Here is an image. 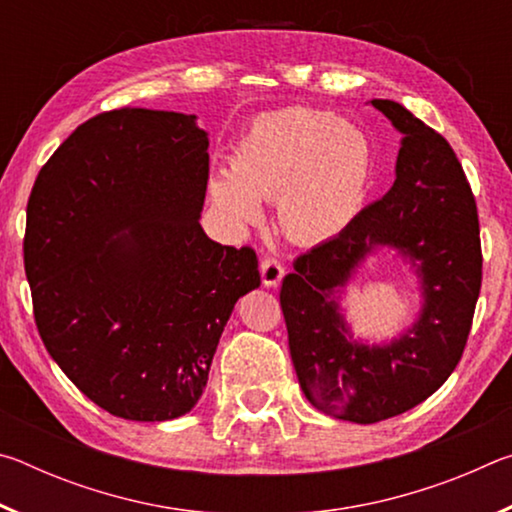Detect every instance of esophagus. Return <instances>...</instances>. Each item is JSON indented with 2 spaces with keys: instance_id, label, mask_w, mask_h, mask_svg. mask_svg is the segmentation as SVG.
Segmentation results:
<instances>
[{
  "instance_id": "34e87169",
  "label": "esophagus",
  "mask_w": 512,
  "mask_h": 512,
  "mask_svg": "<svg viewBox=\"0 0 512 512\" xmlns=\"http://www.w3.org/2000/svg\"><path fill=\"white\" fill-rule=\"evenodd\" d=\"M259 271H262V282L266 287H277L284 277V264L277 257L268 255L262 259V264H259Z\"/></svg>"
}]
</instances>
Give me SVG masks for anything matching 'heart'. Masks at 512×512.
Masks as SVG:
<instances>
[{"instance_id": "b5f03b06", "label": "heart", "mask_w": 512, "mask_h": 512, "mask_svg": "<svg viewBox=\"0 0 512 512\" xmlns=\"http://www.w3.org/2000/svg\"><path fill=\"white\" fill-rule=\"evenodd\" d=\"M370 142L352 121L307 108L257 117L232 155V176H216L210 196L235 225L255 223L259 201H280L291 239H327L359 212L370 176Z\"/></svg>"}]
</instances>
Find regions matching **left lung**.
I'll return each instance as SVG.
<instances>
[{
    "mask_svg": "<svg viewBox=\"0 0 512 512\" xmlns=\"http://www.w3.org/2000/svg\"><path fill=\"white\" fill-rule=\"evenodd\" d=\"M400 131L395 183L334 239L296 257L280 305L289 350L307 400L339 420L372 424L413 409L461 361L481 291L479 214L452 146L400 103L372 99ZM375 245H395L419 266L425 309L384 349L344 339L331 300Z\"/></svg>",
    "mask_w": 512,
    "mask_h": 512,
    "instance_id": "1",
    "label": "left lung"
}]
</instances>
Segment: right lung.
Here are the masks:
<instances>
[{"instance_id": "1", "label": "right lung", "mask_w": 512, "mask_h": 512, "mask_svg": "<svg viewBox=\"0 0 512 512\" xmlns=\"http://www.w3.org/2000/svg\"><path fill=\"white\" fill-rule=\"evenodd\" d=\"M194 119L101 112L58 146L29 196L24 271L40 339L115 418L192 411L235 302L259 287L255 250L216 244L198 223L210 142Z\"/></svg>"}]
</instances>
